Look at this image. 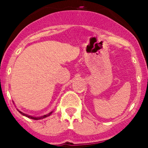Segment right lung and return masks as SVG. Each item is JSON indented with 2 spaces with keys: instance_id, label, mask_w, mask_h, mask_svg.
Segmentation results:
<instances>
[{
  "instance_id": "obj_1",
  "label": "right lung",
  "mask_w": 148,
  "mask_h": 148,
  "mask_svg": "<svg viewBox=\"0 0 148 148\" xmlns=\"http://www.w3.org/2000/svg\"><path fill=\"white\" fill-rule=\"evenodd\" d=\"M21 114L22 115H24V116H25V117H29V118H31V119H33V120H40V119H43V118H45V117H48V116H50V115L52 114V112H50L49 114H45L44 115V116H41V117H33V116H30V115H27L26 114H24V113L21 112V111H20V110H18Z\"/></svg>"
}]
</instances>
